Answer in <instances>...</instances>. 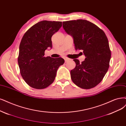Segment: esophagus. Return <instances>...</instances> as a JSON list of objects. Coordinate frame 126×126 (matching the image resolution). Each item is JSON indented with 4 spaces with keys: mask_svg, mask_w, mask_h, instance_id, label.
<instances>
[{
    "mask_svg": "<svg viewBox=\"0 0 126 126\" xmlns=\"http://www.w3.org/2000/svg\"><path fill=\"white\" fill-rule=\"evenodd\" d=\"M69 59H68V58H64V60H65V63H66V62H67V61H68L69 60Z\"/></svg>",
    "mask_w": 126,
    "mask_h": 126,
    "instance_id": "esophagus-1",
    "label": "esophagus"
}]
</instances>
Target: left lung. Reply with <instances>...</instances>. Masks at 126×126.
Masks as SVG:
<instances>
[{
    "label": "left lung",
    "instance_id": "8db88e82",
    "mask_svg": "<svg viewBox=\"0 0 126 126\" xmlns=\"http://www.w3.org/2000/svg\"><path fill=\"white\" fill-rule=\"evenodd\" d=\"M63 27L73 36L75 50H82L86 57L81 63L73 60L76 66L71 71L73 82L82 89L94 88L103 79L110 66L111 52L105 32L85 20L63 22Z\"/></svg>",
    "mask_w": 126,
    "mask_h": 126
}]
</instances>
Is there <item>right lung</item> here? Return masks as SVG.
Returning a JSON list of instances; mask_svg holds the SVG:
<instances>
[{
	"label": "right lung",
	"mask_w": 126,
	"mask_h": 126,
	"mask_svg": "<svg viewBox=\"0 0 126 126\" xmlns=\"http://www.w3.org/2000/svg\"><path fill=\"white\" fill-rule=\"evenodd\" d=\"M62 25V22L40 21L22 37L18 64L23 79L32 88L43 89L50 86L55 79L58 68L64 63L61 57H45V50L52 48L51 37Z\"/></svg>",
	"instance_id": "1"
}]
</instances>
